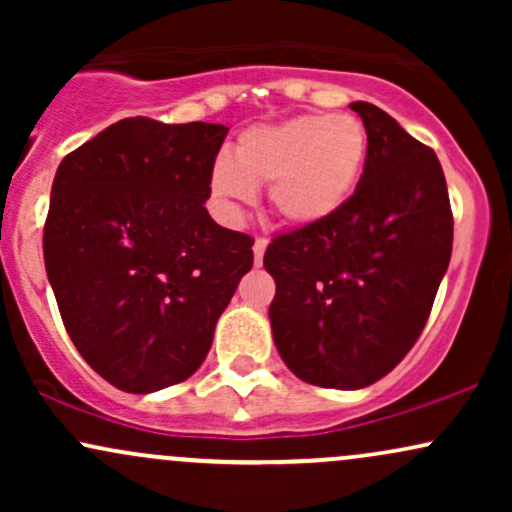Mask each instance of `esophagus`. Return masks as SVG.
<instances>
[{
    "label": "esophagus",
    "mask_w": 512,
    "mask_h": 512,
    "mask_svg": "<svg viewBox=\"0 0 512 512\" xmlns=\"http://www.w3.org/2000/svg\"><path fill=\"white\" fill-rule=\"evenodd\" d=\"M264 250H267V240H264V238H257V240H255V245H252V252H255V267H260V264H262Z\"/></svg>",
    "instance_id": "obj_1"
}]
</instances>
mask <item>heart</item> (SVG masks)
Returning <instances> with one entry per match:
<instances>
[{
    "mask_svg": "<svg viewBox=\"0 0 512 512\" xmlns=\"http://www.w3.org/2000/svg\"><path fill=\"white\" fill-rule=\"evenodd\" d=\"M368 158V132L349 113L298 115L279 125L245 129L233 161L211 168V192L238 214L269 185V202L281 221L313 228L330 221L354 197Z\"/></svg>",
    "mask_w": 512,
    "mask_h": 512,
    "instance_id": "b5f03b06",
    "label": "heart"
}]
</instances>
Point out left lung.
Wrapping results in <instances>:
<instances>
[{"label":"left lung","mask_w":512,"mask_h":512,"mask_svg":"<svg viewBox=\"0 0 512 512\" xmlns=\"http://www.w3.org/2000/svg\"><path fill=\"white\" fill-rule=\"evenodd\" d=\"M354 197L330 221L264 252L276 351L303 383L361 390L409 354L450 264L452 211L438 156L378 105Z\"/></svg>","instance_id":"obj_1"}]
</instances>
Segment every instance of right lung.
<instances>
[{
  "mask_svg": "<svg viewBox=\"0 0 512 512\" xmlns=\"http://www.w3.org/2000/svg\"><path fill=\"white\" fill-rule=\"evenodd\" d=\"M228 127L127 117L57 168L45 269L84 361L117 390L149 395L202 366L252 267V240L209 216Z\"/></svg>",
  "mask_w": 512,
  "mask_h": 512,
  "instance_id": "1",
  "label": "right lung"
}]
</instances>
